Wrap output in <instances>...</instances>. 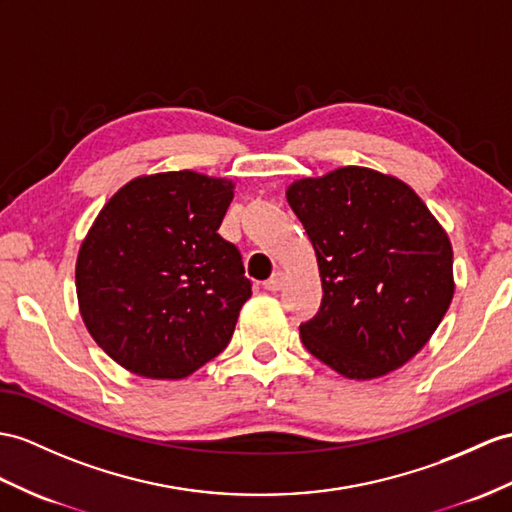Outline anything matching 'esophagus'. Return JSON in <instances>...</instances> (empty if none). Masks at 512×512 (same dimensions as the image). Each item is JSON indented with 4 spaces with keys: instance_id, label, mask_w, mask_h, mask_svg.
Segmentation results:
<instances>
[{
    "instance_id": "esophagus-1",
    "label": "esophagus",
    "mask_w": 512,
    "mask_h": 512,
    "mask_svg": "<svg viewBox=\"0 0 512 512\" xmlns=\"http://www.w3.org/2000/svg\"><path fill=\"white\" fill-rule=\"evenodd\" d=\"M282 286H284V273H282V271L273 273V276H271V278L265 282V289H267V291H273V293L280 291Z\"/></svg>"
}]
</instances>
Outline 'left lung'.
Masks as SVG:
<instances>
[{"label": "left lung", "mask_w": 512, "mask_h": 512, "mask_svg": "<svg viewBox=\"0 0 512 512\" xmlns=\"http://www.w3.org/2000/svg\"><path fill=\"white\" fill-rule=\"evenodd\" d=\"M313 241L323 299L299 326L306 350L350 380L400 369L454 297L452 243L408 184L341 167L286 189Z\"/></svg>", "instance_id": "obj_1"}]
</instances>
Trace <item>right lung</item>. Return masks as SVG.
I'll use <instances>...</instances> for the list:
<instances>
[{
  "instance_id": "add662e5",
  "label": "right lung",
  "mask_w": 512,
  "mask_h": 512,
  "mask_svg": "<svg viewBox=\"0 0 512 512\" xmlns=\"http://www.w3.org/2000/svg\"><path fill=\"white\" fill-rule=\"evenodd\" d=\"M234 184L197 171L130 180L80 245L84 326L136 376L180 380L226 350L252 295L239 249L217 232Z\"/></svg>"
}]
</instances>
